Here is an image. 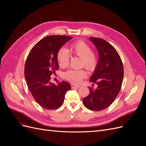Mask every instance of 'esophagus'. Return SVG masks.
<instances>
[{
	"mask_svg": "<svg viewBox=\"0 0 146 146\" xmlns=\"http://www.w3.org/2000/svg\"><path fill=\"white\" fill-rule=\"evenodd\" d=\"M71 88H72V89H74V88H80V86L78 85H74V84H71Z\"/></svg>",
	"mask_w": 146,
	"mask_h": 146,
	"instance_id": "1",
	"label": "esophagus"
}]
</instances>
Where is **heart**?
Instances as JSON below:
<instances>
[{
    "label": "heart",
    "mask_w": 146,
    "mask_h": 146,
    "mask_svg": "<svg viewBox=\"0 0 146 146\" xmlns=\"http://www.w3.org/2000/svg\"><path fill=\"white\" fill-rule=\"evenodd\" d=\"M70 48L74 54L81 57L82 66H85L87 69L91 70L95 69L98 64V55L91 51L90 45L85 41L80 40L73 43ZM69 59L70 54L67 48L64 47L60 48L57 52V60L61 67H67L69 63ZM86 76L87 73L84 69H70L64 74L65 78L74 83H79Z\"/></svg>",
    "instance_id": "b5f03b06"
}]
</instances>
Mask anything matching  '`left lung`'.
<instances>
[{
  "label": "left lung",
  "mask_w": 146,
  "mask_h": 146,
  "mask_svg": "<svg viewBox=\"0 0 146 146\" xmlns=\"http://www.w3.org/2000/svg\"><path fill=\"white\" fill-rule=\"evenodd\" d=\"M97 48L99 60L90 81L98 87L83 99L85 107L92 111H100L111 105L121 90L123 68L121 57L115 48L101 38L90 37Z\"/></svg>",
  "instance_id": "8db88e82"
}]
</instances>
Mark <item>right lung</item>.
I'll return each instance as SVG.
<instances>
[{
    "mask_svg": "<svg viewBox=\"0 0 146 146\" xmlns=\"http://www.w3.org/2000/svg\"><path fill=\"white\" fill-rule=\"evenodd\" d=\"M72 38L61 35L46 36L34 46L27 56L24 70L26 82L33 98L42 108H58L66 92L71 89L68 82L63 81L56 85L50 79L58 69L57 52Z\"/></svg>",
    "mask_w": 146,
    "mask_h": 146,
    "instance_id": "1",
    "label": "right lung"
}]
</instances>
